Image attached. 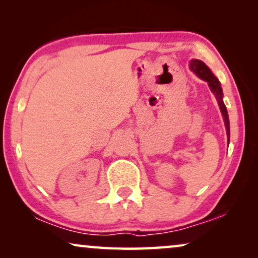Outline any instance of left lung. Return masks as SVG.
<instances>
[{
    "label": "left lung",
    "mask_w": 258,
    "mask_h": 258,
    "mask_svg": "<svg viewBox=\"0 0 258 258\" xmlns=\"http://www.w3.org/2000/svg\"><path fill=\"white\" fill-rule=\"evenodd\" d=\"M190 69H191V72L195 73L200 79H202L203 81H207L211 93H214L215 96H216V100L218 102V105H220L221 112L224 118L225 128H227L228 142H229V137H230V125H229V116H228L227 108H225V104L223 102V93H222L220 81H218L216 79V76L211 73V70L206 66V63L200 61V59H191V61H190Z\"/></svg>",
    "instance_id": "left-lung-1"
}]
</instances>
